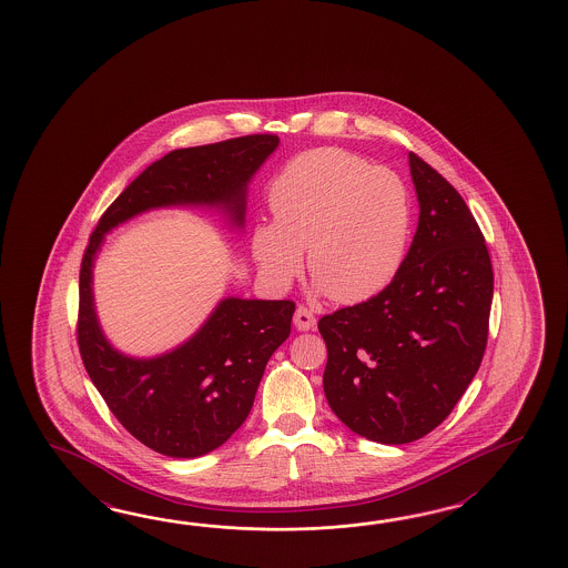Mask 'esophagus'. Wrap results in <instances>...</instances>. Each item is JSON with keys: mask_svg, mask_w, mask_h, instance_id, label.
Instances as JSON below:
<instances>
[{"mask_svg": "<svg viewBox=\"0 0 568 568\" xmlns=\"http://www.w3.org/2000/svg\"><path fill=\"white\" fill-rule=\"evenodd\" d=\"M294 326L298 331H314L316 328V316L308 308L298 306L296 313H294Z\"/></svg>", "mask_w": 568, "mask_h": 568, "instance_id": "34e87169", "label": "esophagus"}]
</instances>
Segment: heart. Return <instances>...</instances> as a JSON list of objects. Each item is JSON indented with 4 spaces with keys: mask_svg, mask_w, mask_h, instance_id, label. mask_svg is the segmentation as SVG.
<instances>
[{
    "mask_svg": "<svg viewBox=\"0 0 568 568\" xmlns=\"http://www.w3.org/2000/svg\"><path fill=\"white\" fill-rule=\"evenodd\" d=\"M274 223H257L250 247L260 276L286 290L304 266L314 290L359 304L394 282L408 252L410 196L392 170L338 148L294 158L272 182Z\"/></svg>",
    "mask_w": 568,
    "mask_h": 568,
    "instance_id": "b5f03b06",
    "label": "heart"
}]
</instances>
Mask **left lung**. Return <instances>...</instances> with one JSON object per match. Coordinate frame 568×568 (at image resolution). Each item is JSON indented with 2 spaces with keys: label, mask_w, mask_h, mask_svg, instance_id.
<instances>
[{
  "label": "left lung",
  "mask_w": 568,
  "mask_h": 568,
  "mask_svg": "<svg viewBox=\"0 0 568 568\" xmlns=\"http://www.w3.org/2000/svg\"><path fill=\"white\" fill-rule=\"evenodd\" d=\"M418 227L398 276L374 298L326 314L323 387L353 433L418 440L447 418L481 365L494 270L481 230L453 184L412 154Z\"/></svg>",
  "instance_id": "8db88e82"
}]
</instances>
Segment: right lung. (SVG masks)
Here are the masks:
<instances>
[{
  "label": "right lung",
  "instance_id": "right-lung-1",
  "mask_svg": "<svg viewBox=\"0 0 568 568\" xmlns=\"http://www.w3.org/2000/svg\"><path fill=\"white\" fill-rule=\"evenodd\" d=\"M278 144V135L257 133L170 152L111 203L87 245L77 326L87 374L123 428L160 455L201 457L245 423L266 363L288 338L294 302L223 298L179 347L132 357L115 349L99 325L97 254L109 231L152 209H215L242 231L247 186Z\"/></svg>",
  "mask_w": 568,
  "mask_h": 568
}]
</instances>
